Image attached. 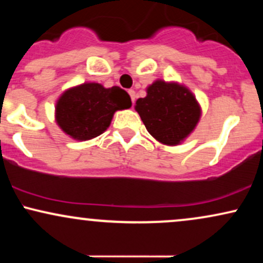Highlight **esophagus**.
Masks as SVG:
<instances>
[{
	"label": "esophagus",
	"instance_id": "esophagus-1",
	"mask_svg": "<svg viewBox=\"0 0 263 263\" xmlns=\"http://www.w3.org/2000/svg\"><path fill=\"white\" fill-rule=\"evenodd\" d=\"M128 95L131 96L132 104H135V101H136V92H135V90H128Z\"/></svg>",
	"mask_w": 263,
	"mask_h": 263
}]
</instances>
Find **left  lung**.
<instances>
[{"label":"left lung","mask_w":263,"mask_h":263,"mask_svg":"<svg viewBox=\"0 0 263 263\" xmlns=\"http://www.w3.org/2000/svg\"><path fill=\"white\" fill-rule=\"evenodd\" d=\"M146 98L136 101L135 110L149 135L165 146L183 143L197 127L201 107L195 95L178 81L157 79L146 89Z\"/></svg>","instance_id":"1"}]
</instances>
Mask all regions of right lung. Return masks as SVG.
Masks as SVG:
<instances>
[{"label":"right lung","mask_w":263,"mask_h":263,"mask_svg":"<svg viewBox=\"0 0 263 263\" xmlns=\"http://www.w3.org/2000/svg\"><path fill=\"white\" fill-rule=\"evenodd\" d=\"M132 106L131 98L119 86L84 83L66 89L55 102V122L75 141H89L108 128L116 111Z\"/></svg>","instance_id":"1"}]
</instances>
